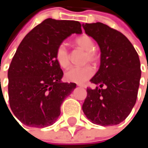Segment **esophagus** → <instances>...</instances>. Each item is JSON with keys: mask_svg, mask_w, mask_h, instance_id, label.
<instances>
[{"mask_svg": "<svg viewBox=\"0 0 148 148\" xmlns=\"http://www.w3.org/2000/svg\"><path fill=\"white\" fill-rule=\"evenodd\" d=\"M78 86H80V87H86V86L85 85H82V84H78Z\"/></svg>", "mask_w": 148, "mask_h": 148, "instance_id": "esophagus-1", "label": "esophagus"}]
</instances>
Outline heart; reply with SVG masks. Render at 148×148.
<instances>
[{
  "instance_id": "obj_1",
  "label": "heart",
  "mask_w": 148,
  "mask_h": 148,
  "mask_svg": "<svg viewBox=\"0 0 148 148\" xmlns=\"http://www.w3.org/2000/svg\"><path fill=\"white\" fill-rule=\"evenodd\" d=\"M75 45L79 48L86 51L85 62H96L99 59L96 51L94 50V42L88 35H82L77 38L74 41ZM56 61L58 65L63 69H66L69 65V54L66 46L62 44L58 45L56 50ZM93 74V69L91 66L86 65L83 67L70 68L65 73V79L69 82L82 84L90 79Z\"/></svg>"
}]
</instances>
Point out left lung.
Instances as JSON below:
<instances>
[{
	"instance_id": "8db88e82",
	"label": "left lung",
	"mask_w": 148,
	"mask_h": 148,
	"mask_svg": "<svg viewBox=\"0 0 148 148\" xmlns=\"http://www.w3.org/2000/svg\"><path fill=\"white\" fill-rule=\"evenodd\" d=\"M82 26L98 43L101 52L99 69L90 80L100 88L86 89L83 112L94 124H119L136 102L141 75L139 56L120 32L100 22L86 23Z\"/></svg>"
}]
</instances>
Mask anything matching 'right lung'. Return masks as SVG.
<instances>
[{
	"label": "right lung",
	"instance_id": "1",
	"mask_svg": "<svg viewBox=\"0 0 148 148\" xmlns=\"http://www.w3.org/2000/svg\"><path fill=\"white\" fill-rule=\"evenodd\" d=\"M81 32L79 21L49 18L18 45L8 73V97L13 113L23 124L45 128L60 116L62 103L76 84L62 81L63 72L56 61V50L68 37Z\"/></svg>",
	"mask_w": 148,
	"mask_h": 148
}]
</instances>
